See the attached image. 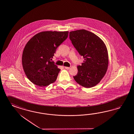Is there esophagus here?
I'll use <instances>...</instances> for the list:
<instances>
[{"label": "esophagus", "instance_id": "obj_1", "mask_svg": "<svg viewBox=\"0 0 134 134\" xmlns=\"http://www.w3.org/2000/svg\"><path fill=\"white\" fill-rule=\"evenodd\" d=\"M65 69H70V67H67V66H65Z\"/></svg>", "mask_w": 134, "mask_h": 134}]
</instances>
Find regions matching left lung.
<instances>
[{"label": "left lung", "instance_id": "1", "mask_svg": "<svg viewBox=\"0 0 134 134\" xmlns=\"http://www.w3.org/2000/svg\"><path fill=\"white\" fill-rule=\"evenodd\" d=\"M69 38L83 63L78 65V73L73 76L76 82L86 88L96 86L107 73L108 54L103 41L92 32L79 30L69 32Z\"/></svg>", "mask_w": 134, "mask_h": 134}]
</instances>
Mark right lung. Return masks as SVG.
<instances>
[{
	"label": "right lung",
	"instance_id": "1",
	"mask_svg": "<svg viewBox=\"0 0 134 134\" xmlns=\"http://www.w3.org/2000/svg\"><path fill=\"white\" fill-rule=\"evenodd\" d=\"M68 35V31H42L27 42L22 63L26 75L33 83L46 86L56 81L60 69L52 61V58Z\"/></svg>",
	"mask_w": 134,
	"mask_h": 134
}]
</instances>
